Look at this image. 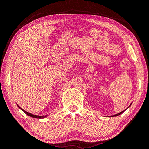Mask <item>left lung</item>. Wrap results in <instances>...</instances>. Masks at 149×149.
<instances>
[{"instance_id":"obj_1","label":"left lung","mask_w":149,"mask_h":149,"mask_svg":"<svg viewBox=\"0 0 149 149\" xmlns=\"http://www.w3.org/2000/svg\"><path fill=\"white\" fill-rule=\"evenodd\" d=\"M131 104H130V106H131ZM130 106H129V107H130ZM125 110H123V112H120V113H118V114H114V115H112V116H118V115H120V114H122V113L123 112H124V111Z\"/></svg>"}]
</instances>
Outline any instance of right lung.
I'll return each instance as SVG.
<instances>
[{
    "instance_id": "right-lung-1",
    "label": "right lung",
    "mask_w": 149,
    "mask_h": 149,
    "mask_svg": "<svg viewBox=\"0 0 149 149\" xmlns=\"http://www.w3.org/2000/svg\"><path fill=\"white\" fill-rule=\"evenodd\" d=\"M19 108L21 109L25 113V114H26L27 115H29V116H31V117H33V118H45V117H46V116H47V115H45V116H38V115H34V114H31V113H29V112H26V111H25L24 110H23L22 108H21L19 106H18Z\"/></svg>"
}]
</instances>
